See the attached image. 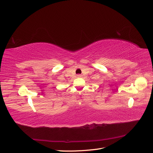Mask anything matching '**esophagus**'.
<instances>
[{"label":"esophagus","instance_id":"34e87169","mask_svg":"<svg viewBox=\"0 0 153 153\" xmlns=\"http://www.w3.org/2000/svg\"><path fill=\"white\" fill-rule=\"evenodd\" d=\"M78 77H81L82 76V75H77Z\"/></svg>","mask_w":153,"mask_h":153}]
</instances>
